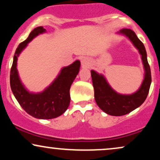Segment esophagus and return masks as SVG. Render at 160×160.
<instances>
[{"label": "esophagus", "mask_w": 160, "mask_h": 160, "mask_svg": "<svg viewBox=\"0 0 160 160\" xmlns=\"http://www.w3.org/2000/svg\"><path fill=\"white\" fill-rule=\"evenodd\" d=\"M81 65L84 68L89 67V65H90V61H89L87 57H82L81 58Z\"/></svg>", "instance_id": "1"}]
</instances>
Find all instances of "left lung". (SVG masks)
I'll list each match as a JSON object with an SVG mask.
<instances>
[{
  "label": "left lung",
  "instance_id": "8db88e82",
  "mask_svg": "<svg viewBox=\"0 0 160 160\" xmlns=\"http://www.w3.org/2000/svg\"><path fill=\"white\" fill-rule=\"evenodd\" d=\"M120 33L128 37L134 46L138 49L144 64L145 74L140 89L132 95H121L112 89L102 74H98L95 71H91L95 102L102 111L111 116L127 114L141 106L147 98L151 83L150 68L143 43L131 29L122 28L120 31Z\"/></svg>",
  "mask_w": 160,
  "mask_h": 160
}]
</instances>
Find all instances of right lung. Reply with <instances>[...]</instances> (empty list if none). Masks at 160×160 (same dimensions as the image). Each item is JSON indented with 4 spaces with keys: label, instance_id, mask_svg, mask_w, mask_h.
Wrapping results in <instances>:
<instances>
[{
    "label": "right lung",
    "instance_id": "1",
    "mask_svg": "<svg viewBox=\"0 0 160 160\" xmlns=\"http://www.w3.org/2000/svg\"><path fill=\"white\" fill-rule=\"evenodd\" d=\"M45 31L42 26L37 27L30 33L28 38L19 45L13 57L10 80L11 89L21 107L35 118L49 120L59 117L68 108L71 101L70 88L80 71V62L77 60L68 67L63 68L58 78L41 93L28 92L22 84L18 75L17 58L33 38Z\"/></svg>",
    "mask_w": 160,
    "mask_h": 160
}]
</instances>
